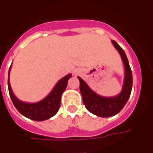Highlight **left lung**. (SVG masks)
<instances>
[{
    "instance_id": "left-lung-1",
    "label": "left lung",
    "mask_w": 153,
    "mask_h": 153,
    "mask_svg": "<svg viewBox=\"0 0 153 153\" xmlns=\"http://www.w3.org/2000/svg\"><path fill=\"white\" fill-rule=\"evenodd\" d=\"M112 43L120 55L125 65V79L120 94L111 97L100 96L90 88L84 80L78 77L79 80L80 93L86 109L93 115L100 117H110L118 114L128 102L133 85L132 71L125 51L116 42L112 41Z\"/></svg>"
}]
</instances>
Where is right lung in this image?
Returning a JSON list of instances; mask_svg holds the SVG:
<instances>
[{"label": "right lung", "instance_id": "1", "mask_svg": "<svg viewBox=\"0 0 153 153\" xmlns=\"http://www.w3.org/2000/svg\"><path fill=\"white\" fill-rule=\"evenodd\" d=\"M10 69H11V65L9 69L8 74L9 93L13 104L15 105V108L18 110L19 112L21 113L25 117L36 121H43L56 115L60 107L61 95L66 88L68 80L70 79V78H71L72 74H69L66 76L59 80L56 84V86L53 88V89L51 90V92L45 98L38 102L28 103L22 102L18 99L12 92L10 83Z\"/></svg>", "mask_w": 153, "mask_h": 153}]
</instances>
